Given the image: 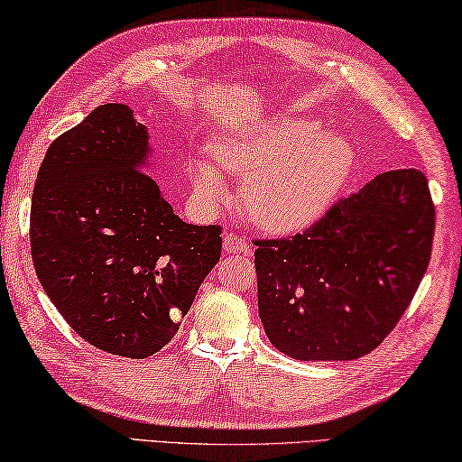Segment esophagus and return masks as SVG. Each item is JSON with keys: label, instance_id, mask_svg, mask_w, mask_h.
Wrapping results in <instances>:
<instances>
[{"label": "esophagus", "instance_id": "esophagus-1", "mask_svg": "<svg viewBox=\"0 0 462 462\" xmlns=\"http://www.w3.org/2000/svg\"><path fill=\"white\" fill-rule=\"evenodd\" d=\"M224 251L232 253V254H240V253L248 254V253H251V246H248V243L243 236H238V234L230 232V234H226V236H224Z\"/></svg>", "mask_w": 462, "mask_h": 462}]
</instances>
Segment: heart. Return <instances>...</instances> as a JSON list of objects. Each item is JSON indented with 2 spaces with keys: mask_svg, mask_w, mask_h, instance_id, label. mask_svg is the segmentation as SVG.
I'll list each match as a JSON object with an SVG mask.
<instances>
[{
  "mask_svg": "<svg viewBox=\"0 0 462 462\" xmlns=\"http://www.w3.org/2000/svg\"><path fill=\"white\" fill-rule=\"evenodd\" d=\"M354 145L319 121L280 116L224 137L216 162L193 168L197 193L217 199L226 174H240L246 216L271 234H294L325 214L354 168Z\"/></svg>",
  "mask_w": 462,
  "mask_h": 462,
  "instance_id": "b5f03b06",
  "label": "heart"
}]
</instances>
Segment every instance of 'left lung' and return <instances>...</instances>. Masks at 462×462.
Here are the masks:
<instances>
[{
	"mask_svg": "<svg viewBox=\"0 0 462 462\" xmlns=\"http://www.w3.org/2000/svg\"><path fill=\"white\" fill-rule=\"evenodd\" d=\"M434 226L428 179L402 168L343 197L302 234L254 240L269 341L304 362L370 354L411 304Z\"/></svg>",
	"mask_w": 462,
	"mask_h": 462,
	"instance_id": "obj_1",
	"label": "left lung"
}]
</instances>
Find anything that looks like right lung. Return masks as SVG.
Segmentation results:
<instances>
[{
  "label": "right lung",
  "instance_id": "obj_1",
  "mask_svg": "<svg viewBox=\"0 0 462 462\" xmlns=\"http://www.w3.org/2000/svg\"><path fill=\"white\" fill-rule=\"evenodd\" d=\"M150 135L102 105L49 145L32 191L36 277L68 325L106 354L143 360L179 331L219 261L222 228L174 216L148 172Z\"/></svg>",
  "mask_w": 462,
  "mask_h": 462
}]
</instances>
